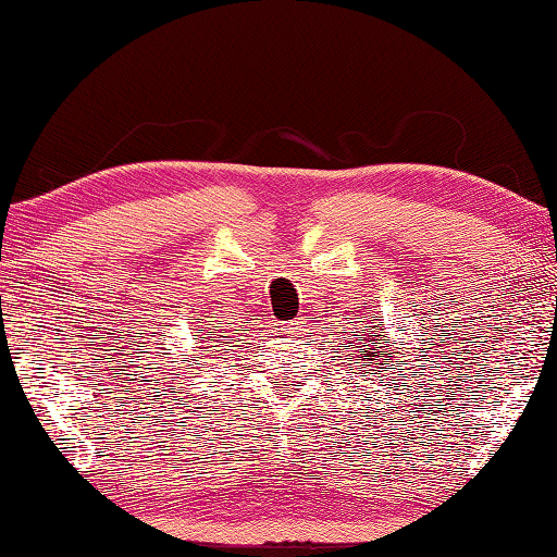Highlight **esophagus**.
<instances>
[{
	"mask_svg": "<svg viewBox=\"0 0 557 557\" xmlns=\"http://www.w3.org/2000/svg\"><path fill=\"white\" fill-rule=\"evenodd\" d=\"M287 332L289 334H295V336H299V334H305L307 332V322H301V319H295V322H287Z\"/></svg>",
	"mask_w": 557,
	"mask_h": 557,
	"instance_id": "1",
	"label": "esophagus"
}]
</instances>
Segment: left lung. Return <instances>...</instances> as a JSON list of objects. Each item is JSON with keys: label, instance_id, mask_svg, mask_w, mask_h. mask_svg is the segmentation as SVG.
I'll return each instance as SVG.
<instances>
[{"label": "left lung", "instance_id": "8db88e82", "mask_svg": "<svg viewBox=\"0 0 557 557\" xmlns=\"http://www.w3.org/2000/svg\"><path fill=\"white\" fill-rule=\"evenodd\" d=\"M371 322H373V319H371ZM381 326H383V322L379 324V334H371V336L366 334V329H361V334L351 332L356 336V342H358V346H354L358 351L356 361L363 363V366H366V361H369L371 369H383L385 363H391V356H388L391 338L385 336Z\"/></svg>", "mask_w": 557, "mask_h": 557}]
</instances>
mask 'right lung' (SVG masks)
Returning a JSON list of instances; mask_svg holds the SVG:
<instances>
[{
	"instance_id": "add662e5",
	"label": "right lung",
	"mask_w": 557,
	"mask_h": 557,
	"mask_svg": "<svg viewBox=\"0 0 557 557\" xmlns=\"http://www.w3.org/2000/svg\"><path fill=\"white\" fill-rule=\"evenodd\" d=\"M199 332H203V329H199ZM201 338H206V336H201ZM211 342H215V336H211ZM228 342H231V336H223V344H228Z\"/></svg>"
}]
</instances>
